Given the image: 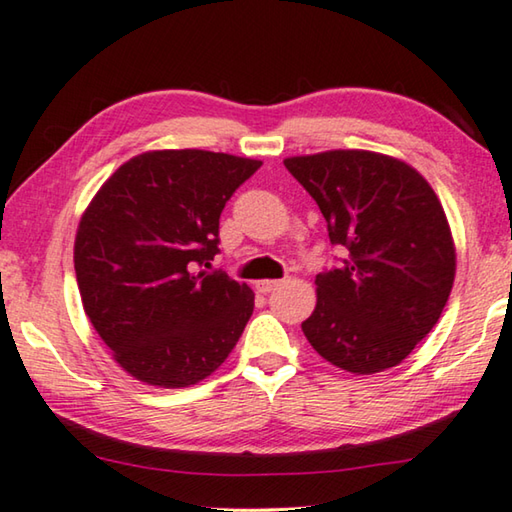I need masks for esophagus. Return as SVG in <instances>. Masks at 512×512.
Returning <instances> with one entry per match:
<instances>
[{
	"mask_svg": "<svg viewBox=\"0 0 512 512\" xmlns=\"http://www.w3.org/2000/svg\"><path fill=\"white\" fill-rule=\"evenodd\" d=\"M277 287H280V282H277V280H259V282H255V289L259 293H271Z\"/></svg>",
	"mask_w": 512,
	"mask_h": 512,
	"instance_id": "obj_1",
	"label": "esophagus"
}]
</instances>
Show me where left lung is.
Returning <instances> with one entry per match:
<instances>
[{
  "instance_id": "8db88e82",
  "label": "left lung",
  "mask_w": 512,
  "mask_h": 512,
  "mask_svg": "<svg viewBox=\"0 0 512 512\" xmlns=\"http://www.w3.org/2000/svg\"><path fill=\"white\" fill-rule=\"evenodd\" d=\"M345 250L316 275L307 341L332 366L375 375L402 363L438 323L454 287L456 246L436 192L393 155L334 149L284 160Z\"/></svg>"
}]
</instances>
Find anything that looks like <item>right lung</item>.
<instances>
[{"instance_id":"obj_1","label":"right lung","mask_w":512,"mask_h":512,"mask_svg":"<svg viewBox=\"0 0 512 512\" xmlns=\"http://www.w3.org/2000/svg\"><path fill=\"white\" fill-rule=\"evenodd\" d=\"M259 167L201 149L146 151L85 207L74 239L83 309L137 381L194 386L237 345L255 293L207 268L225 203Z\"/></svg>"}]
</instances>
